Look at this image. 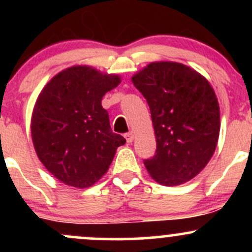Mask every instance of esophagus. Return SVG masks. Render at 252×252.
<instances>
[{
  "mask_svg": "<svg viewBox=\"0 0 252 252\" xmlns=\"http://www.w3.org/2000/svg\"><path fill=\"white\" fill-rule=\"evenodd\" d=\"M124 137H126V142L128 143H131L132 141H134V134H132V132H126V134L124 135Z\"/></svg>",
  "mask_w": 252,
  "mask_h": 252,
  "instance_id": "1",
  "label": "esophagus"
}]
</instances>
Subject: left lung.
Instances as JSON below:
<instances>
[{
    "label": "left lung",
    "instance_id": "8db88e82",
    "mask_svg": "<svg viewBox=\"0 0 252 252\" xmlns=\"http://www.w3.org/2000/svg\"><path fill=\"white\" fill-rule=\"evenodd\" d=\"M152 114L156 153L144 160L150 176L178 186L196 176L215 153L220 111L212 86L195 70L173 62L152 63L131 78Z\"/></svg>",
    "mask_w": 252,
    "mask_h": 252
}]
</instances>
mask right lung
<instances>
[{
  "label": "right lung",
  "mask_w": 252,
  "mask_h": 252,
  "mask_svg": "<svg viewBox=\"0 0 252 252\" xmlns=\"http://www.w3.org/2000/svg\"><path fill=\"white\" fill-rule=\"evenodd\" d=\"M120 83L117 74L72 66L40 92L32 115V140L39 160L58 180L86 189L108 172L126 138L112 132L102 98Z\"/></svg>",
  "instance_id": "right-lung-1"
}]
</instances>
